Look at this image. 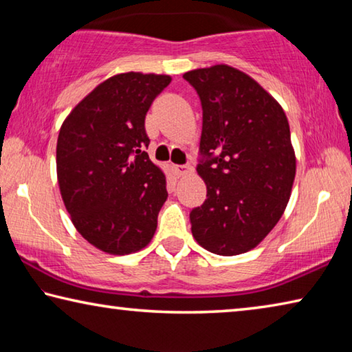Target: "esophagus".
I'll list each match as a JSON object with an SVG mask.
<instances>
[{"label": "esophagus", "mask_w": 352, "mask_h": 352, "mask_svg": "<svg viewBox=\"0 0 352 352\" xmlns=\"http://www.w3.org/2000/svg\"><path fill=\"white\" fill-rule=\"evenodd\" d=\"M175 170H177V174H178V175L183 177V175H188V174H190V172H192V168H190L189 164H182V166H177Z\"/></svg>", "instance_id": "esophagus-1"}]
</instances>
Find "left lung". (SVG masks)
I'll use <instances>...</instances> for the list:
<instances>
[{
	"instance_id": "left-lung-1",
	"label": "left lung",
	"mask_w": 352,
	"mask_h": 352,
	"mask_svg": "<svg viewBox=\"0 0 352 352\" xmlns=\"http://www.w3.org/2000/svg\"><path fill=\"white\" fill-rule=\"evenodd\" d=\"M183 77L204 110L197 172L206 200L190 211V231L214 254L245 253L270 233L290 199L296 160L287 116L258 82L228 65Z\"/></svg>"
}]
</instances>
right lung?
Here are the masks:
<instances>
[{
    "mask_svg": "<svg viewBox=\"0 0 352 352\" xmlns=\"http://www.w3.org/2000/svg\"><path fill=\"white\" fill-rule=\"evenodd\" d=\"M170 76L122 73L77 104L57 140V180L76 230L99 250L144 248L168 199L164 172L148 160L144 119Z\"/></svg>",
    "mask_w": 352,
    "mask_h": 352,
    "instance_id": "right-lung-1",
    "label": "right lung"
}]
</instances>
